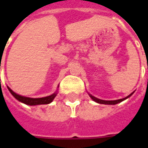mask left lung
Wrapping results in <instances>:
<instances>
[{
    "mask_svg": "<svg viewBox=\"0 0 148 148\" xmlns=\"http://www.w3.org/2000/svg\"><path fill=\"white\" fill-rule=\"evenodd\" d=\"M133 93H132L127 97H124V98H122V99H119V100H115V101H105V100L98 99V98H97V97H95L92 96V95L90 94V93H89V95H90V97H91V98H92V99H93V101L97 103H99V104H105V105H116V104H118V103L121 102V101H124L125 99L128 98L129 97H131L132 94H133Z\"/></svg>",
    "mask_w": 148,
    "mask_h": 148,
    "instance_id": "left-lung-1",
    "label": "left lung"
}]
</instances>
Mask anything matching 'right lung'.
I'll use <instances>...</instances> for the list:
<instances>
[{
    "instance_id": "right-lung-1",
    "label": "right lung",
    "mask_w": 148,
    "mask_h": 148,
    "mask_svg": "<svg viewBox=\"0 0 148 148\" xmlns=\"http://www.w3.org/2000/svg\"><path fill=\"white\" fill-rule=\"evenodd\" d=\"M8 89L9 92L12 93V95L15 98L18 100L19 101L26 104L27 106H38V105H47L49 103L52 102V101L54 100L56 95H57V92L53 93L51 95L48 97H41V98H31V97H27L21 96L19 95L17 93L13 92L12 90L8 86Z\"/></svg>"
}]
</instances>
